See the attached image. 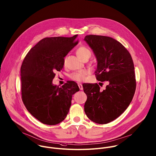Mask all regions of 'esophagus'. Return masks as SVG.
<instances>
[{
    "label": "esophagus",
    "mask_w": 156,
    "mask_h": 156,
    "mask_svg": "<svg viewBox=\"0 0 156 156\" xmlns=\"http://www.w3.org/2000/svg\"><path fill=\"white\" fill-rule=\"evenodd\" d=\"M78 87H79V88H80V89L81 90H83V85H82V84H78Z\"/></svg>",
    "instance_id": "1"
}]
</instances>
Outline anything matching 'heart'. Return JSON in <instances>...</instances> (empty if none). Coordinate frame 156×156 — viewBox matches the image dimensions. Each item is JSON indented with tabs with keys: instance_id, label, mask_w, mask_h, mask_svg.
<instances>
[{
	"instance_id": "1",
	"label": "heart",
	"mask_w": 156,
	"mask_h": 156,
	"mask_svg": "<svg viewBox=\"0 0 156 156\" xmlns=\"http://www.w3.org/2000/svg\"><path fill=\"white\" fill-rule=\"evenodd\" d=\"M77 55L83 61L88 60L92 56V51L89 48L85 46H81L79 47L76 51ZM66 62V60H64V64ZM86 76V72L84 70H80L70 74V78L75 81L80 82L83 81Z\"/></svg>"
}]
</instances>
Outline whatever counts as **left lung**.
Returning <instances> with one entry per match:
<instances>
[{"instance_id":"1","label":"left lung","mask_w":156,"mask_h":156,"mask_svg":"<svg viewBox=\"0 0 156 156\" xmlns=\"http://www.w3.org/2000/svg\"><path fill=\"white\" fill-rule=\"evenodd\" d=\"M84 40L98 61L96 79L108 82L103 90L97 83L83 84L87 97L84 112L94 122L108 124L122 115L133 99L136 87L134 63L128 50L112 37L88 35Z\"/></svg>"}]
</instances>
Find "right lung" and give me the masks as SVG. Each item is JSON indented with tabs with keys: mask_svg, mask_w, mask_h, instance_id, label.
<instances>
[{
	"mask_svg": "<svg viewBox=\"0 0 156 156\" xmlns=\"http://www.w3.org/2000/svg\"><path fill=\"white\" fill-rule=\"evenodd\" d=\"M72 37H54L41 40L27 54L20 69L23 102L28 111L44 124L62 122L69 113L72 97L80 90L73 81L61 87L52 80L60 72L64 58L78 43Z\"/></svg>",
	"mask_w": 156,
	"mask_h": 156,
	"instance_id": "right-lung-1",
	"label": "right lung"
}]
</instances>
